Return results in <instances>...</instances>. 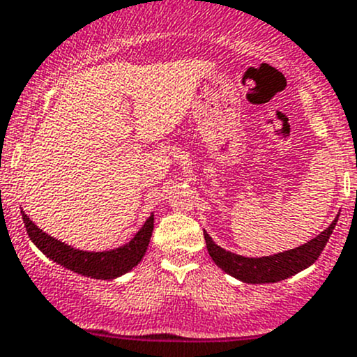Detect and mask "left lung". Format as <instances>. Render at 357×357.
Instances as JSON below:
<instances>
[{"instance_id":"obj_1","label":"left lung","mask_w":357,"mask_h":357,"mask_svg":"<svg viewBox=\"0 0 357 357\" xmlns=\"http://www.w3.org/2000/svg\"><path fill=\"white\" fill-rule=\"evenodd\" d=\"M337 220H339V215L330 223L328 229L323 230L321 234L316 235L306 244L273 256L245 258V256L234 255V252L225 251L218 244H215L209 234L204 230L206 248H208L209 256L215 261L216 266H220L225 273L232 275L237 280L245 282V284H275V282L285 280V278L306 270L319 258L330 235L335 229Z\"/></svg>"}]
</instances>
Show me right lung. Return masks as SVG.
Returning a JSON list of instances; mask_svg holds the SVG:
<instances>
[{"label": "right lung", "instance_id": "1", "mask_svg": "<svg viewBox=\"0 0 357 357\" xmlns=\"http://www.w3.org/2000/svg\"><path fill=\"white\" fill-rule=\"evenodd\" d=\"M22 218H24L25 230H27L31 241L47 258L61 264V266L68 268L73 273L98 278V280H113V278L122 277L123 273L137 266L141 259L144 258L146 251H148L154 229V215H151L130 242L116 249H112V251L94 252L80 251V249L67 245L65 242L43 232L24 211H22Z\"/></svg>", "mask_w": 357, "mask_h": 357}]
</instances>
